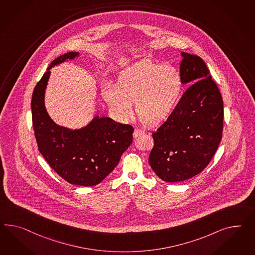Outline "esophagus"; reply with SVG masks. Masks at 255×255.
I'll return each mask as SVG.
<instances>
[{
  "instance_id": "obj_1",
  "label": "esophagus",
  "mask_w": 255,
  "mask_h": 255,
  "mask_svg": "<svg viewBox=\"0 0 255 255\" xmlns=\"http://www.w3.org/2000/svg\"><path fill=\"white\" fill-rule=\"evenodd\" d=\"M144 134V131L141 130V129H137V128H135V130H134V133H133V136L134 137H138V136H140V135H142Z\"/></svg>"
}]
</instances>
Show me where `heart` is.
<instances>
[{"mask_svg": "<svg viewBox=\"0 0 255 255\" xmlns=\"http://www.w3.org/2000/svg\"><path fill=\"white\" fill-rule=\"evenodd\" d=\"M183 90L184 80L178 69L146 59L125 71L118 86H106L103 94L107 104L122 118L130 115L136 101L139 119L148 126H157L176 109Z\"/></svg>", "mask_w": 255, "mask_h": 255, "instance_id": "1", "label": "heart"}]
</instances>
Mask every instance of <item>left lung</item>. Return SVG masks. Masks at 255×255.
<instances>
[{"label": "left lung", "mask_w": 255, "mask_h": 255, "mask_svg": "<svg viewBox=\"0 0 255 255\" xmlns=\"http://www.w3.org/2000/svg\"><path fill=\"white\" fill-rule=\"evenodd\" d=\"M184 92L176 109L155 132L149 163L163 181L180 182L201 173L221 141L224 105L221 93L203 59L181 52Z\"/></svg>", "instance_id": "left-lung-1"}]
</instances>
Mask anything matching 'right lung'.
Wrapping results in <instances>:
<instances>
[{
  "mask_svg": "<svg viewBox=\"0 0 255 255\" xmlns=\"http://www.w3.org/2000/svg\"><path fill=\"white\" fill-rule=\"evenodd\" d=\"M79 54L67 52L52 61L34 89L31 112L34 134L41 155L67 182L88 187L102 182L115 169L132 143L134 128L130 125L97 116L88 126L73 130L55 124L49 117L44 93L50 69Z\"/></svg>",
  "mask_w": 255,
  "mask_h": 255,
  "instance_id": "obj_1",
  "label": "right lung"
}]
</instances>
